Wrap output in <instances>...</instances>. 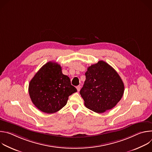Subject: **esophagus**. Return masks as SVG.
<instances>
[{
  "label": "esophagus",
  "mask_w": 152,
  "mask_h": 152,
  "mask_svg": "<svg viewBox=\"0 0 152 152\" xmlns=\"http://www.w3.org/2000/svg\"><path fill=\"white\" fill-rule=\"evenodd\" d=\"M76 89H77V91H79L80 90V85L77 86H76Z\"/></svg>",
  "instance_id": "34e87169"
}]
</instances>
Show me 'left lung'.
I'll list each match as a JSON object with an SVG mask.
<instances>
[{"mask_svg":"<svg viewBox=\"0 0 152 152\" xmlns=\"http://www.w3.org/2000/svg\"><path fill=\"white\" fill-rule=\"evenodd\" d=\"M85 76L80 94L89 110L103 113L112 109L121 100L124 83L117 72L106 62L99 61L91 65Z\"/></svg>","mask_w":152,"mask_h":152,"instance_id":"obj_1","label":"left lung"}]
</instances>
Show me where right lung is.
Wrapping results in <instances>:
<instances>
[{"mask_svg": "<svg viewBox=\"0 0 152 152\" xmlns=\"http://www.w3.org/2000/svg\"><path fill=\"white\" fill-rule=\"evenodd\" d=\"M77 91L70 78L62 74L61 67L48 62L35 75L29 84V94L34 104L41 111L55 113L67 104L69 97Z\"/></svg>", "mask_w": 152, "mask_h": 152, "instance_id": "right-lung-1", "label": "right lung"}]
</instances>
